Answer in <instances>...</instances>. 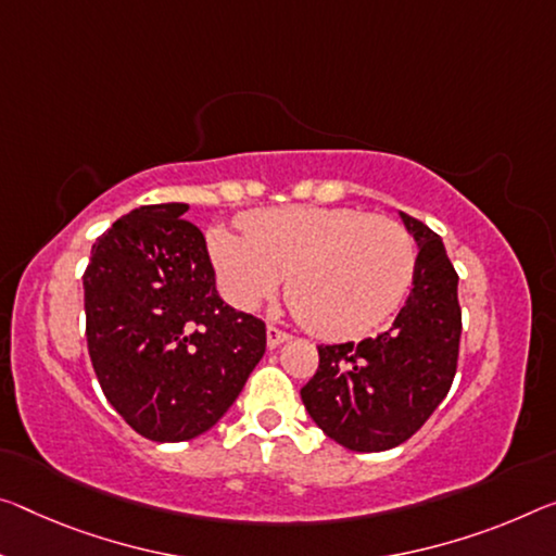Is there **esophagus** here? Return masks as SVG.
<instances>
[{
  "label": "esophagus",
  "instance_id": "obj_1",
  "mask_svg": "<svg viewBox=\"0 0 556 556\" xmlns=\"http://www.w3.org/2000/svg\"><path fill=\"white\" fill-rule=\"evenodd\" d=\"M285 341H289V333L287 331L277 329V326H267V346L269 349H277L279 343H285Z\"/></svg>",
  "mask_w": 556,
  "mask_h": 556
}]
</instances>
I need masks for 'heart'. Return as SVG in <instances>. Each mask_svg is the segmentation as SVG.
I'll list each match as a JSON object with an SVG mask.
<instances>
[{
  "instance_id": "heart-1",
  "label": "heart",
  "mask_w": 556,
  "mask_h": 556,
  "mask_svg": "<svg viewBox=\"0 0 556 556\" xmlns=\"http://www.w3.org/2000/svg\"><path fill=\"white\" fill-rule=\"evenodd\" d=\"M244 232L217 225L207 252L240 309H257L287 277L289 302L321 339L371 333L403 304L416 244L399 219L356 207L281 205L244 215Z\"/></svg>"
}]
</instances>
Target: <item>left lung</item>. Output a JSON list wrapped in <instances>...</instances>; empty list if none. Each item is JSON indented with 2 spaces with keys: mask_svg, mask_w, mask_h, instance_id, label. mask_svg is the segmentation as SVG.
Segmentation results:
<instances>
[{
  "mask_svg": "<svg viewBox=\"0 0 556 556\" xmlns=\"http://www.w3.org/2000/svg\"><path fill=\"white\" fill-rule=\"evenodd\" d=\"M418 244L413 289L391 329L374 339L319 346V368L302 389L326 435L356 453L401 445L451 391L460 349L457 275L440 237L401 213Z\"/></svg>",
  "mask_w": 556,
  "mask_h": 556,
  "instance_id": "left-lung-1",
  "label": "left lung"
}]
</instances>
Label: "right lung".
<instances>
[{"label":"right lung","mask_w":556,"mask_h":556,"mask_svg":"<svg viewBox=\"0 0 556 556\" xmlns=\"http://www.w3.org/2000/svg\"><path fill=\"white\" fill-rule=\"evenodd\" d=\"M185 213V202L130 210L96 240L84 275L96 378L155 443L213 428L267 349L264 321L219 299L205 237Z\"/></svg>","instance_id":"right-lung-1"}]
</instances>
